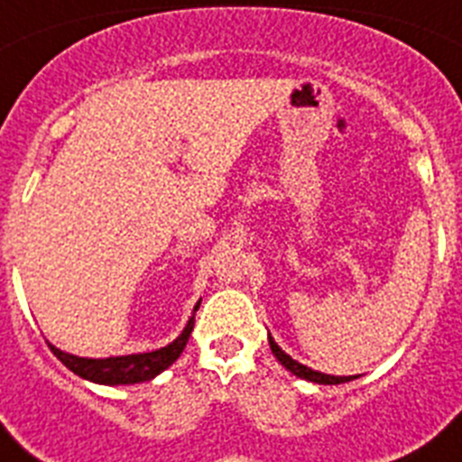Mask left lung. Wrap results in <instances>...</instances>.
<instances>
[{"label": "left lung", "instance_id": "left-lung-1", "mask_svg": "<svg viewBox=\"0 0 462 462\" xmlns=\"http://www.w3.org/2000/svg\"><path fill=\"white\" fill-rule=\"evenodd\" d=\"M268 345H271V349H273V354H275L277 361H280L282 365L289 370V373L296 374V377H300V379H308V382H314V383H345V382H352V379H356V374H354V377H336V374L317 373V370L308 368V365H303V363L293 361L287 352H282L280 345H277V342L271 337V333H268Z\"/></svg>", "mask_w": 462, "mask_h": 462}]
</instances>
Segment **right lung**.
I'll return each instance as SVG.
<instances>
[{
    "label": "right lung",
    "instance_id": "1",
    "mask_svg": "<svg viewBox=\"0 0 462 462\" xmlns=\"http://www.w3.org/2000/svg\"><path fill=\"white\" fill-rule=\"evenodd\" d=\"M199 305H201V300L196 303L194 312L199 310ZM191 328H194V314L189 317V321H187V326L182 328L180 336L175 337L171 345L162 346V349H154V352L129 354V356L83 358L62 352V349H57L55 345H51V342H48V346H51V352L55 354L71 373H76L83 379H89V382L94 383H108V386H117V383H141L154 379L159 373H164L169 365H173V363L180 358L182 349H185L187 340H189L191 336Z\"/></svg>",
    "mask_w": 462,
    "mask_h": 462
}]
</instances>
